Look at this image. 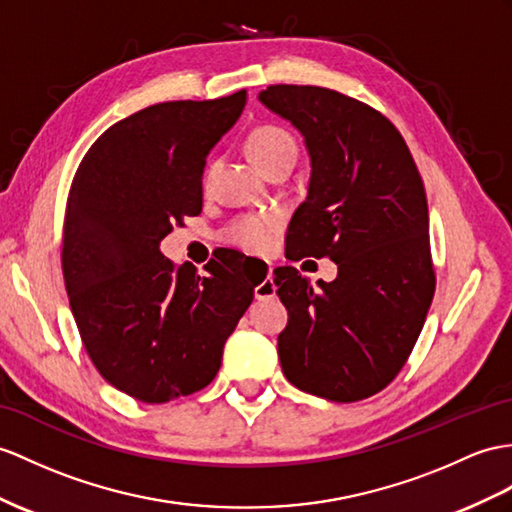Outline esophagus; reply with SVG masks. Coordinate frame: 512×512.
<instances>
[{
    "mask_svg": "<svg viewBox=\"0 0 512 512\" xmlns=\"http://www.w3.org/2000/svg\"><path fill=\"white\" fill-rule=\"evenodd\" d=\"M260 265L258 263H252V260H249V263L245 265V269L247 271H256ZM254 295H256V299H267V297H273L276 295V284H273V273H271V267H267V278L260 282V284H256V289H254Z\"/></svg>",
    "mask_w": 512,
    "mask_h": 512,
    "instance_id": "esophagus-1",
    "label": "esophagus"
}]
</instances>
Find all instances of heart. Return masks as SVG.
Here are the masks:
<instances>
[{"instance_id":"obj_1","label":"heart","mask_w":512,"mask_h":512,"mask_svg":"<svg viewBox=\"0 0 512 512\" xmlns=\"http://www.w3.org/2000/svg\"><path fill=\"white\" fill-rule=\"evenodd\" d=\"M247 154L252 158L258 169H265L271 160H276L284 154H297V145L293 136L276 126H260L247 136ZM280 228V219L273 215H256L243 217L234 221L226 232V239L234 245H239L245 252L265 254L273 245Z\"/></svg>"}]
</instances>
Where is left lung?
Masks as SVG:
<instances>
[{
  "mask_svg": "<svg viewBox=\"0 0 512 512\" xmlns=\"http://www.w3.org/2000/svg\"><path fill=\"white\" fill-rule=\"evenodd\" d=\"M258 102L304 136L310 158L306 202L286 236L291 260L328 256L339 267L317 286L295 267L273 271L289 310L282 371L323 400H365L404 367L434 295L421 176L402 134L358 99L276 84Z\"/></svg>",
  "mask_w": 512,
  "mask_h": 512,
  "instance_id": "1",
  "label": "left lung"
}]
</instances>
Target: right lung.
<instances>
[{
	"mask_svg": "<svg viewBox=\"0 0 512 512\" xmlns=\"http://www.w3.org/2000/svg\"><path fill=\"white\" fill-rule=\"evenodd\" d=\"M247 102V91L206 102H162L117 121L73 178L62 273L82 343L121 393L147 404L204 389L223 345L254 299L234 254L197 273L173 267L160 241L202 213L206 156Z\"/></svg>",
	"mask_w": 512,
	"mask_h": 512,
	"instance_id": "1",
	"label": "right lung"
}]
</instances>
